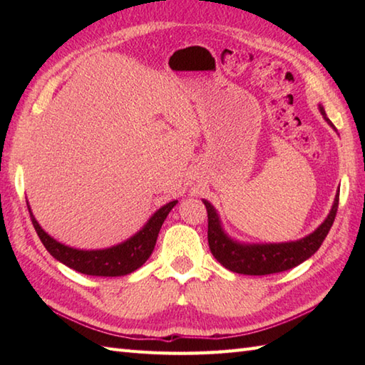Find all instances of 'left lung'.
<instances>
[{
	"label": "left lung",
	"mask_w": 365,
	"mask_h": 365,
	"mask_svg": "<svg viewBox=\"0 0 365 365\" xmlns=\"http://www.w3.org/2000/svg\"><path fill=\"white\" fill-rule=\"evenodd\" d=\"M319 110L329 125L332 122L324 113L323 105H319ZM208 213V246L213 257L218 260L224 268H227L238 274L247 276H263L287 271L298 267L299 263L306 262L309 257L319 251L323 240L327 238L328 232L334 222L337 207H339V190L336 192L334 202L327 218L317 227L312 234L302 237L294 242L284 243H243L232 238L222 227V222L216 208L202 199Z\"/></svg>",
	"instance_id": "1"
}]
</instances>
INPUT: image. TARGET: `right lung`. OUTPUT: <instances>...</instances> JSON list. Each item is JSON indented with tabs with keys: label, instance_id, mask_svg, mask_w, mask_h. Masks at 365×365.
I'll return each instance as SVG.
<instances>
[{
	"label": "right lung",
	"instance_id": "obj_1",
	"mask_svg": "<svg viewBox=\"0 0 365 365\" xmlns=\"http://www.w3.org/2000/svg\"><path fill=\"white\" fill-rule=\"evenodd\" d=\"M177 202L178 200H170L166 205L160 207L135 235L127 238L125 242L105 247V250H76V247L58 242L41 227V224L31 212L29 202L26 204L38 238L54 259L83 274L115 277L133 273L144 265L145 260L152 255L163 222Z\"/></svg>",
	"mask_w": 365,
	"mask_h": 365
}]
</instances>
